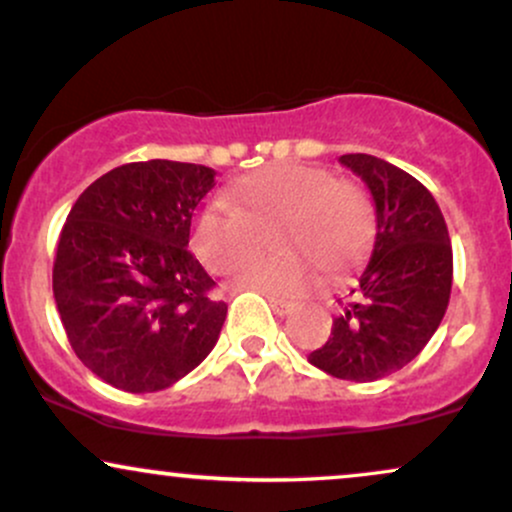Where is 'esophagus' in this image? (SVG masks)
Listing matches in <instances>:
<instances>
[{"instance_id": "obj_1", "label": "esophagus", "mask_w": 512, "mask_h": 512, "mask_svg": "<svg viewBox=\"0 0 512 512\" xmlns=\"http://www.w3.org/2000/svg\"><path fill=\"white\" fill-rule=\"evenodd\" d=\"M267 301H269V305H272V310L276 315H289V313H293V308H296L291 301H284V298H279V296H269V293H267Z\"/></svg>"}]
</instances>
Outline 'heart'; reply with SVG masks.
I'll return each mask as SVG.
<instances>
[{"label": "heart", "mask_w": 512, "mask_h": 512, "mask_svg": "<svg viewBox=\"0 0 512 512\" xmlns=\"http://www.w3.org/2000/svg\"><path fill=\"white\" fill-rule=\"evenodd\" d=\"M373 209L356 182L303 163H272L233 182L226 207L197 216L192 248L211 272L231 274L274 236L276 255L257 257L238 286L296 296L325 274L346 272L366 250Z\"/></svg>", "instance_id": "heart-1"}]
</instances>
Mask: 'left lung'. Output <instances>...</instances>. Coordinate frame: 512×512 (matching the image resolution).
I'll use <instances>...</instances> for the list:
<instances>
[{"label":"left lung","mask_w":512,"mask_h":512,"mask_svg":"<svg viewBox=\"0 0 512 512\" xmlns=\"http://www.w3.org/2000/svg\"><path fill=\"white\" fill-rule=\"evenodd\" d=\"M339 163L368 185L375 243L358 269L332 334L308 361L342 380L373 383L421 354L448 310L452 248L431 192L402 168L368 154Z\"/></svg>","instance_id":"8db88e82"}]
</instances>
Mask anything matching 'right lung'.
Masks as SVG:
<instances>
[{
	"mask_svg": "<svg viewBox=\"0 0 512 512\" xmlns=\"http://www.w3.org/2000/svg\"><path fill=\"white\" fill-rule=\"evenodd\" d=\"M214 175L163 158L125 163L69 211L52 267L57 313L79 361L117 390H166L219 342L228 305L187 250Z\"/></svg>",
	"mask_w": 512,
	"mask_h": 512,
	"instance_id": "1",
	"label": "right lung"
}]
</instances>
